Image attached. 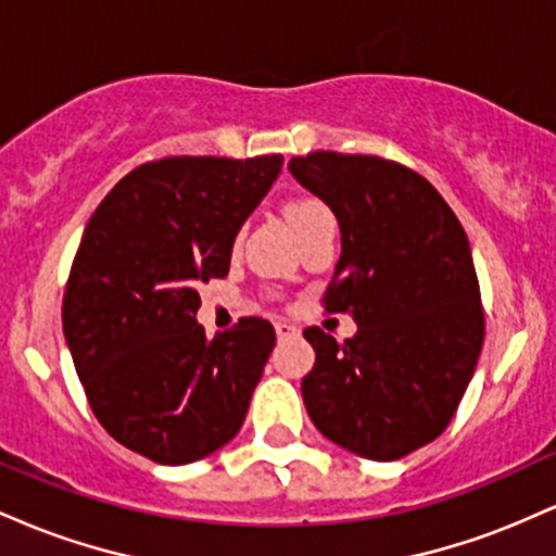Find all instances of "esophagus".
<instances>
[{
    "instance_id": "obj_1",
    "label": "esophagus",
    "mask_w": 556,
    "mask_h": 556,
    "mask_svg": "<svg viewBox=\"0 0 556 556\" xmlns=\"http://www.w3.org/2000/svg\"><path fill=\"white\" fill-rule=\"evenodd\" d=\"M274 329H277L279 340H285V337H295L300 331L298 327H292V324H287V321H277V327H274Z\"/></svg>"
}]
</instances>
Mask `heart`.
Masks as SVG:
<instances>
[{
    "mask_svg": "<svg viewBox=\"0 0 556 556\" xmlns=\"http://www.w3.org/2000/svg\"><path fill=\"white\" fill-rule=\"evenodd\" d=\"M285 216H287V222L292 225V229L300 235L305 227H311L314 222L324 219V216H331V214H329V208L318 201V198L303 195V198H292V201H287Z\"/></svg>",
    "mask_w": 556,
    "mask_h": 556,
    "instance_id": "1",
    "label": "heart"
}]
</instances>
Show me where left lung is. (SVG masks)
I'll use <instances>...</instances> for the list:
<instances>
[{"mask_svg": "<svg viewBox=\"0 0 556 556\" xmlns=\"http://www.w3.org/2000/svg\"><path fill=\"white\" fill-rule=\"evenodd\" d=\"M290 172L340 222L324 308L358 324L344 342L303 331L316 350L305 410L344 450L400 460L450 426L481 355L468 235L439 190L392 159L314 151L290 159Z\"/></svg>", "mask_w": 556, "mask_h": 556, "instance_id": "obj_1", "label": "left lung"}]
</instances>
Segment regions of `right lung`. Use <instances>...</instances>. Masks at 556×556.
Wrapping results in <instances>:
<instances>
[{
    "label": "right lung",
    "instance_id": "obj_1",
    "mask_svg": "<svg viewBox=\"0 0 556 556\" xmlns=\"http://www.w3.org/2000/svg\"><path fill=\"white\" fill-rule=\"evenodd\" d=\"M285 159L167 156L99 203L62 298V329L93 416L162 465L201 460L245 420L274 342L245 316L206 340L198 285L227 277L232 242Z\"/></svg>",
    "mask_w": 556,
    "mask_h": 556
}]
</instances>
